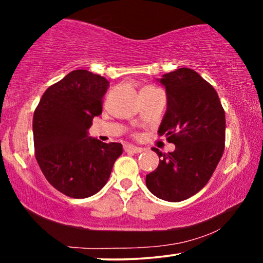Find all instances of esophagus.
<instances>
[{
    "mask_svg": "<svg viewBox=\"0 0 263 263\" xmlns=\"http://www.w3.org/2000/svg\"><path fill=\"white\" fill-rule=\"evenodd\" d=\"M124 151L128 152V153L139 154V153H142V152H143L144 149H143V148H141V147L132 146V144H125V146H124Z\"/></svg>",
    "mask_w": 263,
    "mask_h": 263,
    "instance_id": "1",
    "label": "esophagus"
}]
</instances>
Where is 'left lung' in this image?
Returning a JSON list of instances; mask_svg holds the SVG:
<instances>
[{
	"label": "left lung",
	"mask_w": 263,
	"mask_h": 263,
	"mask_svg": "<svg viewBox=\"0 0 263 263\" xmlns=\"http://www.w3.org/2000/svg\"><path fill=\"white\" fill-rule=\"evenodd\" d=\"M157 82L167 97L158 134L176 149L162 154L153 148L161 160L146 176V185L155 197L177 203L199 192L218 165L226 142V112L212 85L191 68H178Z\"/></svg>",
	"instance_id": "obj_1"
}]
</instances>
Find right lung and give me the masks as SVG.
Returning <instances> with one entry per match:
<instances>
[{
	"label": "right lung",
	"mask_w": 263,
	"mask_h": 263,
	"mask_svg": "<svg viewBox=\"0 0 263 263\" xmlns=\"http://www.w3.org/2000/svg\"><path fill=\"white\" fill-rule=\"evenodd\" d=\"M108 87L100 74L71 71L45 91L34 111L36 161L49 184L71 198L96 195L123 153L121 143H104L89 135Z\"/></svg>",
	"instance_id": "obj_1"
}]
</instances>
